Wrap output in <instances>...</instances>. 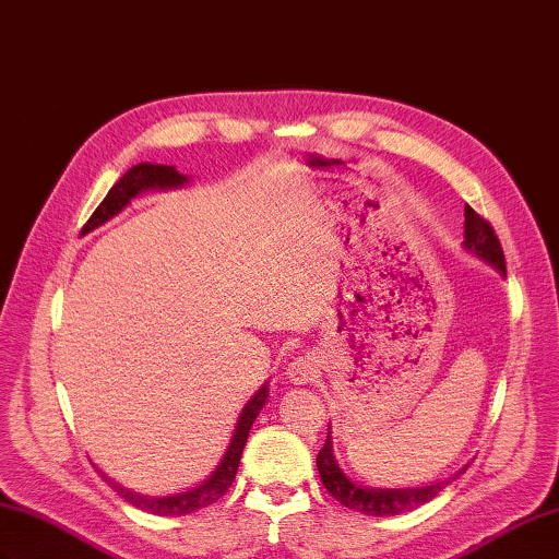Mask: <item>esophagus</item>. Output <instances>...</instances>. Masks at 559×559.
Here are the masks:
<instances>
[{"instance_id":"obj_1","label":"esophagus","mask_w":559,"mask_h":559,"mask_svg":"<svg viewBox=\"0 0 559 559\" xmlns=\"http://www.w3.org/2000/svg\"><path fill=\"white\" fill-rule=\"evenodd\" d=\"M318 376V361L311 354H301L292 358V364L287 366V378L294 384H304L311 382Z\"/></svg>"}]
</instances>
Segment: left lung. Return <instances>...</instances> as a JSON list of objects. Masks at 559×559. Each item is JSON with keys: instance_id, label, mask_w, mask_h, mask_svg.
I'll list each match as a JSON object with an SVG mask.
<instances>
[{"instance_id": "8db88e82", "label": "left lung", "mask_w": 559, "mask_h": 559, "mask_svg": "<svg viewBox=\"0 0 559 559\" xmlns=\"http://www.w3.org/2000/svg\"><path fill=\"white\" fill-rule=\"evenodd\" d=\"M464 248H468L471 253H476L478 258L486 260V263L498 267L502 275H507V265H504V253L498 234H495L492 225L480 217L474 207L466 205L464 207ZM318 471H320V480L322 486L328 488L334 500L342 502L344 507H349L354 512L370 514V516H394L402 512H412L416 507L430 502L436 495L448 486V483H432V486L426 488H400V490H373V488H361L356 486L352 478H346L342 474V468L334 462L332 454V438L328 436L322 450L318 452Z\"/></svg>"}]
</instances>
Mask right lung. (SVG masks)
Returning a JSON list of instances; mask_svg holds the SVG:
<instances>
[{"label":"right lung","instance_id":"add662e5","mask_svg":"<svg viewBox=\"0 0 559 559\" xmlns=\"http://www.w3.org/2000/svg\"><path fill=\"white\" fill-rule=\"evenodd\" d=\"M181 183H186V177L179 175L175 167L147 165V163L135 165L115 186H111L109 193L105 195V201L95 207V213L91 215L88 222H85L81 231L85 234L95 227H100L103 222L115 217L123 205H129L133 195H139L145 189H175V186H181ZM265 402H267V384L265 388H260L253 400L246 404V408L237 420V430H234V438L229 442L227 454L222 456V464L215 468V474L210 476L203 486H198L189 492L169 495V498H153V495L133 492L129 488H123L121 483H115L107 476L105 478L109 480V486L115 488L123 500L133 507H139V510H143V512H151L157 516H181V514H191V512L203 510V507L217 502L222 495L231 488L234 478H237V468L241 462V452L246 448L248 432H251L253 420L260 414V408L265 406Z\"/></svg>","mask_w":559,"mask_h":559}]
</instances>
